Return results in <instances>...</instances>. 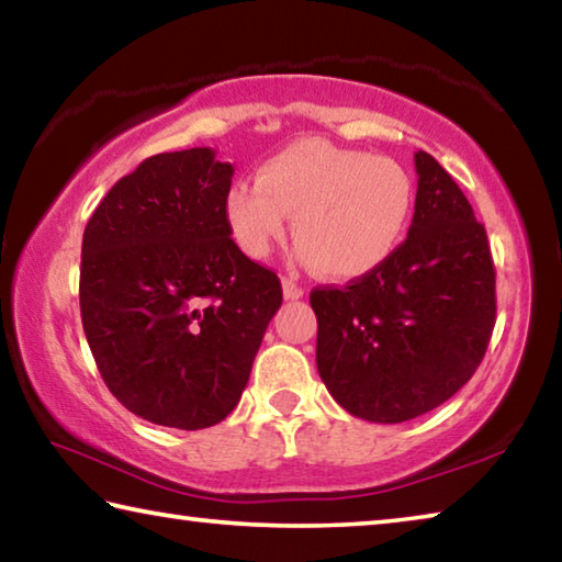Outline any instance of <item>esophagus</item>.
<instances>
[{
  "mask_svg": "<svg viewBox=\"0 0 562 562\" xmlns=\"http://www.w3.org/2000/svg\"><path fill=\"white\" fill-rule=\"evenodd\" d=\"M282 294H284V300H300V297H304V290L294 280L282 278Z\"/></svg>",
  "mask_w": 562,
  "mask_h": 562,
  "instance_id": "obj_1",
  "label": "esophagus"
}]
</instances>
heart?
I'll use <instances>...</instances> for the list:
<instances>
[{
    "label": "heart",
    "mask_w": 562,
    "mask_h": 562,
    "mask_svg": "<svg viewBox=\"0 0 562 562\" xmlns=\"http://www.w3.org/2000/svg\"><path fill=\"white\" fill-rule=\"evenodd\" d=\"M412 213L414 180L402 164L317 138L278 150L258 180L235 183L225 198L227 227L247 258H268L294 215L297 258L335 280L392 258Z\"/></svg>",
    "instance_id": "1"
}]
</instances>
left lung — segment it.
Masks as SVG:
<instances>
[{"label": "left lung", "mask_w": 562, "mask_h": 562, "mask_svg": "<svg viewBox=\"0 0 562 562\" xmlns=\"http://www.w3.org/2000/svg\"><path fill=\"white\" fill-rule=\"evenodd\" d=\"M406 240L347 288H317V372L351 416L402 424L473 376L496 325L486 227L436 158L416 150Z\"/></svg>", "instance_id": "1"}]
</instances>
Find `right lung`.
Listing matches in <instances>:
<instances>
[{
	"mask_svg": "<svg viewBox=\"0 0 562 562\" xmlns=\"http://www.w3.org/2000/svg\"><path fill=\"white\" fill-rule=\"evenodd\" d=\"M233 173L213 148L150 156L83 231L91 355L111 394L150 424L198 431L223 422L282 304L278 274L231 237Z\"/></svg>",
	"mask_w": 562,
	"mask_h": 562,
	"instance_id": "add662e5",
	"label": "right lung"
}]
</instances>
